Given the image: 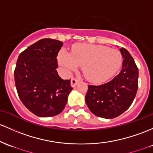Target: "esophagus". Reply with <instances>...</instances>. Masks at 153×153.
<instances>
[{
  "instance_id": "1",
  "label": "esophagus",
  "mask_w": 153,
  "mask_h": 153,
  "mask_svg": "<svg viewBox=\"0 0 153 153\" xmlns=\"http://www.w3.org/2000/svg\"><path fill=\"white\" fill-rule=\"evenodd\" d=\"M78 83V79H76V78H72L71 81H70V85H71L72 87H75Z\"/></svg>"
}]
</instances>
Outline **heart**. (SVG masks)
I'll use <instances>...</instances> for the list:
<instances>
[{"label":"heart","instance_id":"heart-1","mask_svg":"<svg viewBox=\"0 0 153 153\" xmlns=\"http://www.w3.org/2000/svg\"><path fill=\"white\" fill-rule=\"evenodd\" d=\"M59 61L68 72L82 66L85 77L94 83L105 81L114 75L122 63V54L118 50L105 46L78 44L72 53L60 51Z\"/></svg>","mask_w":153,"mask_h":153}]
</instances>
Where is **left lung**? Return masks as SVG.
<instances>
[{"instance_id": "8db88e82", "label": "left lung", "mask_w": 153, "mask_h": 153, "mask_svg": "<svg viewBox=\"0 0 153 153\" xmlns=\"http://www.w3.org/2000/svg\"><path fill=\"white\" fill-rule=\"evenodd\" d=\"M123 61L120 73L108 83L88 85L85 103L97 116L112 119L127 110L138 88L139 71L135 62L126 48H120Z\"/></svg>"}]
</instances>
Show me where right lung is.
I'll list each match as a JSON object with an SVG mask.
<instances>
[{
	"mask_svg": "<svg viewBox=\"0 0 153 153\" xmlns=\"http://www.w3.org/2000/svg\"><path fill=\"white\" fill-rule=\"evenodd\" d=\"M62 42L51 38L37 41L22 52L16 62L14 80L23 105L38 117L62 112L73 88L70 80L59 76L57 54Z\"/></svg>",
	"mask_w": 153,
	"mask_h": 153,
	"instance_id": "add662e5",
	"label": "right lung"
}]
</instances>
